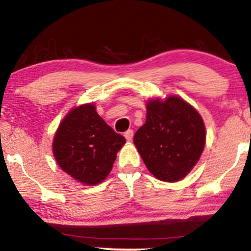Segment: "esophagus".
<instances>
[{"mask_svg": "<svg viewBox=\"0 0 251 251\" xmlns=\"http://www.w3.org/2000/svg\"><path fill=\"white\" fill-rule=\"evenodd\" d=\"M124 136H125V138H126V141H132V138H133V131L132 130H128V131H126L125 133H124Z\"/></svg>", "mask_w": 251, "mask_h": 251, "instance_id": "obj_1", "label": "esophagus"}]
</instances>
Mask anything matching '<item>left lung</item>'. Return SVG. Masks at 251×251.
Masks as SVG:
<instances>
[{"label":"left lung","instance_id":"left-lung-1","mask_svg":"<svg viewBox=\"0 0 251 251\" xmlns=\"http://www.w3.org/2000/svg\"><path fill=\"white\" fill-rule=\"evenodd\" d=\"M134 146L152 176L178 181L194 168L205 143L201 115L178 96L150 100L147 120L133 137Z\"/></svg>","mask_w":251,"mask_h":251}]
</instances>
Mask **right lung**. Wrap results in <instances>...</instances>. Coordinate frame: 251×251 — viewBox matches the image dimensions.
<instances>
[{
  "label": "right lung",
  "instance_id": "1",
  "mask_svg": "<svg viewBox=\"0 0 251 251\" xmlns=\"http://www.w3.org/2000/svg\"><path fill=\"white\" fill-rule=\"evenodd\" d=\"M126 139L105 124L92 103L71 110L59 125L52 152L60 167L85 185H96L110 173Z\"/></svg>",
  "mask_w": 251,
  "mask_h": 251
}]
</instances>
